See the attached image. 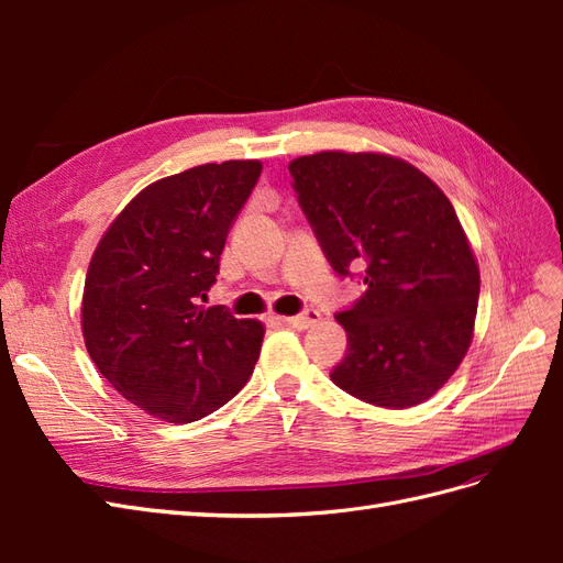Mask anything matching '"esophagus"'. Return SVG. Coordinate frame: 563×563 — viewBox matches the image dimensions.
I'll use <instances>...</instances> for the list:
<instances>
[{
	"mask_svg": "<svg viewBox=\"0 0 563 563\" xmlns=\"http://www.w3.org/2000/svg\"><path fill=\"white\" fill-rule=\"evenodd\" d=\"M319 317H321V314H319L314 308H305L300 314H296V317H286L284 321L288 323V327H294V329L305 331V329L314 327V323L319 321Z\"/></svg>",
	"mask_w": 563,
	"mask_h": 563,
	"instance_id": "obj_1",
	"label": "esophagus"
}]
</instances>
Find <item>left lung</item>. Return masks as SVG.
<instances>
[{
    "label": "left lung",
    "mask_w": 563,
    "mask_h": 563,
    "mask_svg": "<svg viewBox=\"0 0 563 563\" xmlns=\"http://www.w3.org/2000/svg\"><path fill=\"white\" fill-rule=\"evenodd\" d=\"M298 203L338 277L364 296L340 310L347 354L331 380L408 408L444 385L472 343L479 267L446 195L404 159L317 152L288 164Z\"/></svg>",
    "instance_id": "1"
}]
</instances>
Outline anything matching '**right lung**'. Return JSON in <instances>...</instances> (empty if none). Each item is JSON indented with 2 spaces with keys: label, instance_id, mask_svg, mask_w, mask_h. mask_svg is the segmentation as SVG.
Masks as SVG:
<instances>
[{
  "label": "right lung",
  "instance_id": "obj_1",
  "mask_svg": "<svg viewBox=\"0 0 563 563\" xmlns=\"http://www.w3.org/2000/svg\"><path fill=\"white\" fill-rule=\"evenodd\" d=\"M261 172V162L234 159L152 183L93 253L81 300L84 343L108 383L150 416H209L258 362L263 323L203 302Z\"/></svg>",
  "mask_w": 563,
  "mask_h": 563
}]
</instances>
